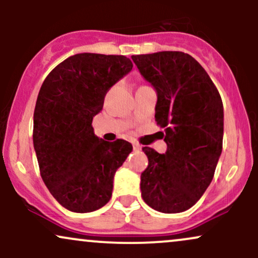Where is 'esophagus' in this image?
I'll list each match as a JSON object with an SVG mask.
<instances>
[{
  "instance_id": "34e87169",
  "label": "esophagus",
  "mask_w": 258,
  "mask_h": 258,
  "mask_svg": "<svg viewBox=\"0 0 258 258\" xmlns=\"http://www.w3.org/2000/svg\"><path fill=\"white\" fill-rule=\"evenodd\" d=\"M133 149H135V150H141L142 147L139 146L138 143H136V142H133Z\"/></svg>"
}]
</instances>
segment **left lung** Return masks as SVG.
Returning <instances> with one entry per match:
<instances>
[{
  "instance_id": "1",
  "label": "left lung",
  "mask_w": 258,
  "mask_h": 258,
  "mask_svg": "<svg viewBox=\"0 0 258 258\" xmlns=\"http://www.w3.org/2000/svg\"><path fill=\"white\" fill-rule=\"evenodd\" d=\"M131 58L158 93L155 120L167 144L165 154L142 148L148 156L142 198L156 211L178 214L195 205L214 178L223 144L221 96L205 69L186 53Z\"/></svg>"
}]
</instances>
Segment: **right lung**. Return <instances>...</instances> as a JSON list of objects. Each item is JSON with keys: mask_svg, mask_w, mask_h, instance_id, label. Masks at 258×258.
I'll return each instance as SVG.
<instances>
[{"mask_svg": "<svg viewBox=\"0 0 258 258\" xmlns=\"http://www.w3.org/2000/svg\"><path fill=\"white\" fill-rule=\"evenodd\" d=\"M132 67L125 55L80 53L58 64L41 86L34 148L44 184L69 211L85 214L104 206L115 172L132 152L127 141H103L92 127L106 92Z\"/></svg>", "mask_w": 258, "mask_h": 258, "instance_id": "obj_1", "label": "right lung"}]
</instances>
